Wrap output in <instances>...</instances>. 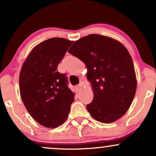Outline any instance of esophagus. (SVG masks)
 <instances>
[{
    "label": "esophagus",
    "instance_id": "1",
    "mask_svg": "<svg viewBox=\"0 0 156 156\" xmlns=\"http://www.w3.org/2000/svg\"><path fill=\"white\" fill-rule=\"evenodd\" d=\"M82 87H83V84H82V83H80V84H79L78 86H76V89H77L78 90H79V89H82Z\"/></svg>",
    "mask_w": 156,
    "mask_h": 156
}]
</instances>
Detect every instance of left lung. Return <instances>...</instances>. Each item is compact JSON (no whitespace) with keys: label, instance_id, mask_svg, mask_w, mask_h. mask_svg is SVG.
Returning <instances> with one entry per match:
<instances>
[{"label":"left lung","instance_id":"8db88e82","mask_svg":"<svg viewBox=\"0 0 156 156\" xmlns=\"http://www.w3.org/2000/svg\"><path fill=\"white\" fill-rule=\"evenodd\" d=\"M87 66L94 99L87 106L94 119L104 123L122 117L133 101L137 80L131 55L118 40L91 34L68 50Z\"/></svg>","mask_w":156,"mask_h":156}]
</instances>
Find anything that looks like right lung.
<instances>
[{
	"mask_svg": "<svg viewBox=\"0 0 156 156\" xmlns=\"http://www.w3.org/2000/svg\"><path fill=\"white\" fill-rule=\"evenodd\" d=\"M73 41L53 37L33 48L19 76L22 101L31 116L40 125L55 129L67 119L74 93L67 87L65 74L57 72Z\"/></svg>",
	"mask_w": 156,
	"mask_h": 156,
	"instance_id": "right-lung-1",
	"label": "right lung"
}]
</instances>
